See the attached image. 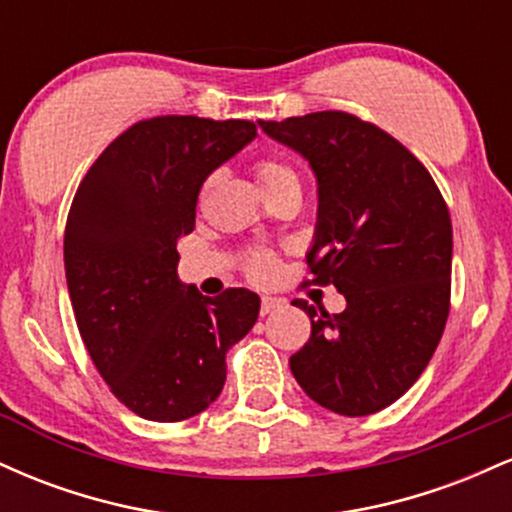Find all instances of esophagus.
<instances>
[{
    "label": "esophagus",
    "instance_id": "esophagus-1",
    "mask_svg": "<svg viewBox=\"0 0 512 512\" xmlns=\"http://www.w3.org/2000/svg\"><path fill=\"white\" fill-rule=\"evenodd\" d=\"M279 308H284V301H281V298H272V296L262 298V305H260L262 315L274 313V310H279Z\"/></svg>",
    "mask_w": 512,
    "mask_h": 512
}]
</instances>
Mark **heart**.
<instances>
[{"label":"heart","mask_w":512,"mask_h":512,"mask_svg":"<svg viewBox=\"0 0 512 512\" xmlns=\"http://www.w3.org/2000/svg\"><path fill=\"white\" fill-rule=\"evenodd\" d=\"M255 180L257 185L262 187L264 197L272 195V192L279 190V187H286V185H301L298 182V175L296 170L291 166H286V163H279V161H260L255 166ZM248 272L255 281H267L272 279L274 272H276V260L269 252H255V255L250 257L248 262Z\"/></svg>","instance_id":"heart-1"}]
</instances>
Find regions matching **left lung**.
<instances>
[{"label": "left lung", "mask_w": 512, "mask_h": 512, "mask_svg": "<svg viewBox=\"0 0 512 512\" xmlns=\"http://www.w3.org/2000/svg\"><path fill=\"white\" fill-rule=\"evenodd\" d=\"M262 132L308 161L317 180L310 274L344 293L330 315L305 301L308 344L291 373L320 407L366 416L419 380L450 310L452 223L428 170L356 115L325 110Z\"/></svg>", "instance_id": "obj_1"}]
</instances>
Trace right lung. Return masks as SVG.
Returning a JSON list of instances; mask_svg holds the SVG:
<instances>
[{
    "label": "right lung",
    "mask_w": 512,
    "mask_h": 512,
    "mask_svg": "<svg viewBox=\"0 0 512 512\" xmlns=\"http://www.w3.org/2000/svg\"><path fill=\"white\" fill-rule=\"evenodd\" d=\"M257 137L248 120L163 115L98 156L69 209L64 269L88 354L142 419L173 424L221 395L226 354L252 330L260 296H202L178 279L204 180Z\"/></svg>",
    "instance_id": "right-lung-1"
}]
</instances>
